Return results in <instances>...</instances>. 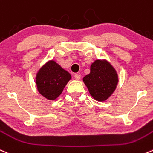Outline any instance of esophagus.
Returning <instances> with one entry per match:
<instances>
[{"label":"esophagus","instance_id":"esophagus-1","mask_svg":"<svg viewBox=\"0 0 153 153\" xmlns=\"http://www.w3.org/2000/svg\"><path fill=\"white\" fill-rule=\"evenodd\" d=\"M74 76H75V79H77V80L81 79V75H80L79 74H75V75H74Z\"/></svg>","mask_w":153,"mask_h":153}]
</instances>
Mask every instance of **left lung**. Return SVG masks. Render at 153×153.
<instances>
[{
	"instance_id": "8db88e82",
	"label": "left lung",
	"mask_w": 153,
	"mask_h": 153,
	"mask_svg": "<svg viewBox=\"0 0 153 153\" xmlns=\"http://www.w3.org/2000/svg\"><path fill=\"white\" fill-rule=\"evenodd\" d=\"M90 95L97 101L103 102L113 93L118 82L116 71L110 63L96 60L90 66V72L83 78Z\"/></svg>"
}]
</instances>
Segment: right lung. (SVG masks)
<instances>
[{
  "instance_id": "right-lung-1",
  "label": "right lung",
  "mask_w": 153,
  "mask_h": 153,
  "mask_svg": "<svg viewBox=\"0 0 153 153\" xmlns=\"http://www.w3.org/2000/svg\"><path fill=\"white\" fill-rule=\"evenodd\" d=\"M70 79V74L62 69L56 62L51 60L41 68L37 73V89L46 99L53 100L61 94Z\"/></svg>"
}]
</instances>
